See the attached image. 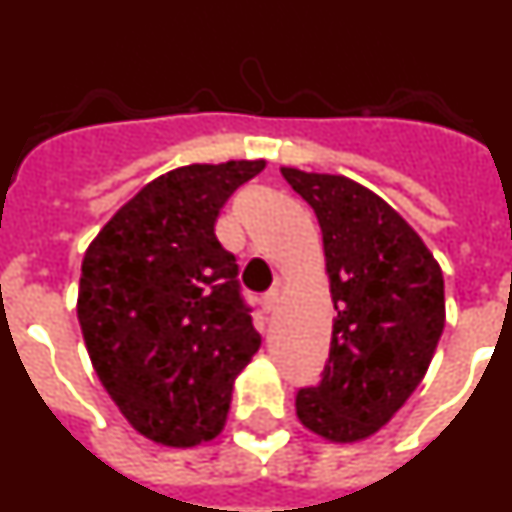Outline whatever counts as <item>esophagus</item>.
<instances>
[{
	"label": "esophagus",
	"mask_w": 512,
	"mask_h": 512,
	"mask_svg": "<svg viewBox=\"0 0 512 512\" xmlns=\"http://www.w3.org/2000/svg\"><path fill=\"white\" fill-rule=\"evenodd\" d=\"M277 302H279V292H277V289H271V292H266V295L261 297V307H264L266 312L274 310V307H277Z\"/></svg>",
	"instance_id": "34e87169"
}]
</instances>
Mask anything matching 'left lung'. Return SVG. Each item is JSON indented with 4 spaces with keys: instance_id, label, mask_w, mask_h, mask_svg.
Segmentation results:
<instances>
[{
    "instance_id": "left-lung-1",
    "label": "left lung",
    "mask_w": 512,
    "mask_h": 512,
    "mask_svg": "<svg viewBox=\"0 0 512 512\" xmlns=\"http://www.w3.org/2000/svg\"><path fill=\"white\" fill-rule=\"evenodd\" d=\"M318 215L336 305L320 382L300 387L297 418L328 441L379 431L425 377L443 333V274L382 197L346 176L282 169Z\"/></svg>"
}]
</instances>
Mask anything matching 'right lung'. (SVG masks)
Returning a JSON list of instances; mask_svg holds the SVG:
<instances>
[{"label": "right lung", "mask_w": 512, "mask_h": 512, "mask_svg": "<svg viewBox=\"0 0 512 512\" xmlns=\"http://www.w3.org/2000/svg\"><path fill=\"white\" fill-rule=\"evenodd\" d=\"M264 161L158 176L84 253L79 325L99 382L135 431L176 449L220 433L233 379L259 351L238 261L215 220Z\"/></svg>", "instance_id": "add662e5"}]
</instances>
